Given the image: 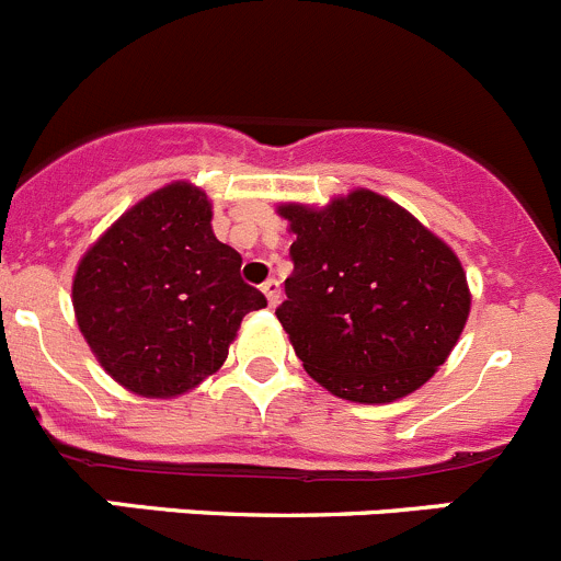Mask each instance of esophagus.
Here are the masks:
<instances>
[{
  "mask_svg": "<svg viewBox=\"0 0 561 561\" xmlns=\"http://www.w3.org/2000/svg\"><path fill=\"white\" fill-rule=\"evenodd\" d=\"M261 291H264V295H266V302H270V306H277V300H280V284H277L275 277L264 280Z\"/></svg>",
  "mask_w": 561,
  "mask_h": 561,
  "instance_id": "34e87169",
  "label": "esophagus"
}]
</instances>
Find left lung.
Wrapping results in <instances>:
<instances>
[{
	"instance_id": "obj_1",
	"label": "left lung",
	"mask_w": 561,
	"mask_h": 561,
	"mask_svg": "<svg viewBox=\"0 0 561 561\" xmlns=\"http://www.w3.org/2000/svg\"><path fill=\"white\" fill-rule=\"evenodd\" d=\"M297 239L275 308L308 375L341 399L386 404L424 386L466 328V272L388 197L357 190L328 209L280 206Z\"/></svg>"
}]
</instances>
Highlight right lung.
Listing matches in <instances>:
<instances>
[{"label":"right lung","instance_id":"right-lung-1","mask_svg":"<svg viewBox=\"0 0 561 561\" xmlns=\"http://www.w3.org/2000/svg\"><path fill=\"white\" fill-rule=\"evenodd\" d=\"M211 231L209 197L170 184L126 211L79 264L73 308L99 364L140 397H179L215 375L244 313L266 297Z\"/></svg>","mask_w":561,"mask_h":561}]
</instances>
